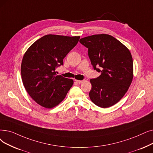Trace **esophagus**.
<instances>
[{
	"label": "esophagus",
	"instance_id": "34e87169",
	"mask_svg": "<svg viewBox=\"0 0 153 153\" xmlns=\"http://www.w3.org/2000/svg\"><path fill=\"white\" fill-rule=\"evenodd\" d=\"M75 82L77 84H81L82 82V81H79V80H75Z\"/></svg>",
	"mask_w": 153,
	"mask_h": 153
}]
</instances>
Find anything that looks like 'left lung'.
<instances>
[{
    "mask_svg": "<svg viewBox=\"0 0 153 153\" xmlns=\"http://www.w3.org/2000/svg\"><path fill=\"white\" fill-rule=\"evenodd\" d=\"M80 43L88 49V56L94 70L101 72L90 80L91 100L106 108L121 100L133 78V62L129 49L108 34H96L82 38Z\"/></svg>",
    "mask_w": 153,
    "mask_h": 153,
    "instance_id": "left-lung-1",
    "label": "left lung"
}]
</instances>
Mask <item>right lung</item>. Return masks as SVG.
I'll list each match as a JSON object with an SVG mask.
<instances>
[{
    "mask_svg": "<svg viewBox=\"0 0 153 153\" xmlns=\"http://www.w3.org/2000/svg\"><path fill=\"white\" fill-rule=\"evenodd\" d=\"M79 36L48 34L32 44L25 52L21 64L24 88L39 105L52 108L62 102L74 81L61 75L56 69L77 44Z\"/></svg>",
    "mask_w": 153,
    "mask_h": 153,
    "instance_id": "obj_1",
    "label": "right lung"
}]
</instances>
